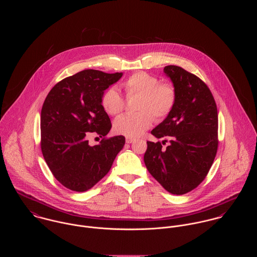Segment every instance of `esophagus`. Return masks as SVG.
<instances>
[{
	"label": "esophagus",
	"instance_id": "34e87169",
	"mask_svg": "<svg viewBox=\"0 0 257 257\" xmlns=\"http://www.w3.org/2000/svg\"><path fill=\"white\" fill-rule=\"evenodd\" d=\"M125 142H126V144H132V143L136 142V139H133V138H126V139H125Z\"/></svg>",
	"mask_w": 257,
	"mask_h": 257
}]
</instances>
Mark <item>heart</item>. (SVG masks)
<instances>
[{"label":"heart","instance_id":"obj_1","mask_svg":"<svg viewBox=\"0 0 257 257\" xmlns=\"http://www.w3.org/2000/svg\"><path fill=\"white\" fill-rule=\"evenodd\" d=\"M127 98L139 96L136 113H126L118 116L113 121V130L117 135L126 138H137L147 131L153 116L156 120L166 118L176 104V90L168 83H160L158 77L137 72L130 76L123 83ZM102 106L109 114L116 115L124 108V100L118 90L109 88L103 95Z\"/></svg>","mask_w":257,"mask_h":257}]
</instances>
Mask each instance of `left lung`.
<instances>
[{
	"mask_svg": "<svg viewBox=\"0 0 257 257\" xmlns=\"http://www.w3.org/2000/svg\"><path fill=\"white\" fill-rule=\"evenodd\" d=\"M176 90L171 113L151 131L170 145L147 142L148 172L171 194L183 195L206 178L218 149V110L208 86L196 75L175 65L164 67Z\"/></svg>",
	"mask_w": 257,
	"mask_h": 257,
	"instance_id": "obj_1",
	"label": "left lung"
}]
</instances>
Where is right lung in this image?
I'll return each mask as SVG.
<instances>
[{"label":"right lung","mask_w":257,"mask_h":257,"mask_svg":"<svg viewBox=\"0 0 257 257\" xmlns=\"http://www.w3.org/2000/svg\"><path fill=\"white\" fill-rule=\"evenodd\" d=\"M122 73L87 69L58 82L48 93L40 114L41 151L53 176L64 187L85 192L109 171L125 139L116 136L90 146L91 133L106 137L111 127L102 106L106 89Z\"/></svg>","instance_id":"add662e5"}]
</instances>
